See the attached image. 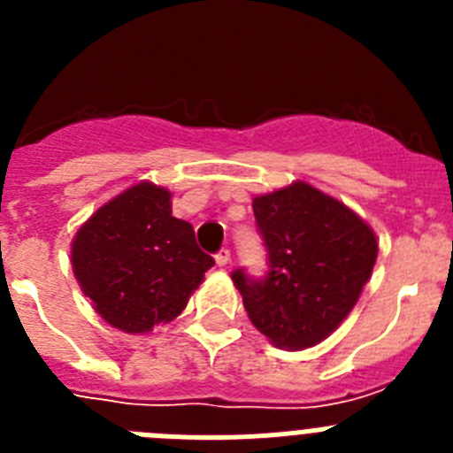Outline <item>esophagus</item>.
<instances>
[{
    "label": "esophagus",
    "mask_w": 453,
    "mask_h": 453,
    "mask_svg": "<svg viewBox=\"0 0 453 453\" xmlns=\"http://www.w3.org/2000/svg\"><path fill=\"white\" fill-rule=\"evenodd\" d=\"M215 263H218L219 267H226L231 263V251L226 250V247H222V250L215 254Z\"/></svg>",
    "instance_id": "esophagus-1"
}]
</instances>
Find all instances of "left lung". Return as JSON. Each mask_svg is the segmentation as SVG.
<instances>
[{"instance_id": "left-lung-1", "label": "left lung", "mask_w": 453, "mask_h": 453, "mask_svg": "<svg viewBox=\"0 0 453 453\" xmlns=\"http://www.w3.org/2000/svg\"><path fill=\"white\" fill-rule=\"evenodd\" d=\"M267 274H231L251 324L272 345L306 349L349 315L372 274L374 231L338 199L297 181L254 197Z\"/></svg>"}]
</instances>
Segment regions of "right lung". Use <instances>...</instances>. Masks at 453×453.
Returning a JSON list of instances; mask_svg holds the SVG:
<instances>
[{
	"label": "right lung",
	"instance_id": "1",
	"mask_svg": "<svg viewBox=\"0 0 453 453\" xmlns=\"http://www.w3.org/2000/svg\"><path fill=\"white\" fill-rule=\"evenodd\" d=\"M170 192L138 183L104 203L72 242V267L83 295L111 326L147 334L186 308L203 272L192 224L172 215Z\"/></svg>",
	"mask_w": 453,
	"mask_h": 453
}]
</instances>
